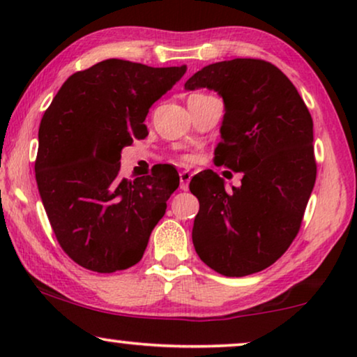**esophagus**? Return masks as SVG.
I'll return each mask as SVG.
<instances>
[{
    "instance_id": "esophagus-1",
    "label": "esophagus",
    "mask_w": 357,
    "mask_h": 357,
    "mask_svg": "<svg viewBox=\"0 0 357 357\" xmlns=\"http://www.w3.org/2000/svg\"><path fill=\"white\" fill-rule=\"evenodd\" d=\"M190 180H192V174L188 170H182L180 172V190H188Z\"/></svg>"
}]
</instances>
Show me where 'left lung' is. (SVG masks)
<instances>
[{
	"label": "left lung",
	"mask_w": 357,
	"mask_h": 357,
	"mask_svg": "<svg viewBox=\"0 0 357 357\" xmlns=\"http://www.w3.org/2000/svg\"><path fill=\"white\" fill-rule=\"evenodd\" d=\"M216 91L224 100L214 162L241 172L227 192L213 170L192 178L199 202L193 222L198 257L224 276L265 270L301 229L315 185L314 121L294 84L271 63L236 58L204 66L185 89Z\"/></svg>",
	"instance_id": "8db88e82"
}]
</instances>
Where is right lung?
Here are the masks:
<instances>
[{
	"instance_id": "1",
	"label": "right lung",
	"mask_w": 357,
	"mask_h": 357,
	"mask_svg": "<svg viewBox=\"0 0 357 357\" xmlns=\"http://www.w3.org/2000/svg\"><path fill=\"white\" fill-rule=\"evenodd\" d=\"M187 66L104 60L71 75L42 116L36 178L56 241L97 273L136 265L177 177H120L121 149L148 136L144 120Z\"/></svg>"
}]
</instances>
